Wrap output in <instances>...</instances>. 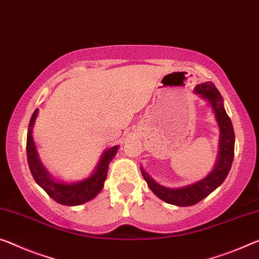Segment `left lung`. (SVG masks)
<instances>
[{"label": "left lung", "mask_w": 259, "mask_h": 259, "mask_svg": "<svg viewBox=\"0 0 259 259\" xmlns=\"http://www.w3.org/2000/svg\"><path fill=\"white\" fill-rule=\"evenodd\" d=\"M196 94L209 102L215 114L219 128H220V142H219V155L215 166L212 172L201 181L193 184L183 186L178 189L165 188L155 182L143 168H141L142 176L148 184L149 189L162 199L163 201L176 206H192L212 193L218 186L226 180L234 158V146H235V134L230 118L224 107V99L212 82H205L196 87Z\"/></svg>", "instance_id": "left-lung-1"}]
</instances>
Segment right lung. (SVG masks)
<instances>
[{"label": "right lung", "instance_id": "obj_1", "mask_svg": "<svg viewBox=\"0 0 259 259\" xmlns=\"http://www.w3.org/2000/svg\"><path fill=\"white\" fill-rule=\"evenodd\" d=\"M38 116V109L34 111L32 117L30 119L29 131H27L26 139V155L27 163L31 174L37 184L45 190V192L59 204L66 206H77L91 200L101 192L104 182L107 176V169L112 158L116 156L119 146H113L103 153L101 161L98 162L97 168L94 174L85 180L76 183H65L55 181L51 176L49 171L42 165L38 157L37 149H35L32 128Z\"/></svg>", "mask_w": 259, "mask_h": 259}]
</instances>
